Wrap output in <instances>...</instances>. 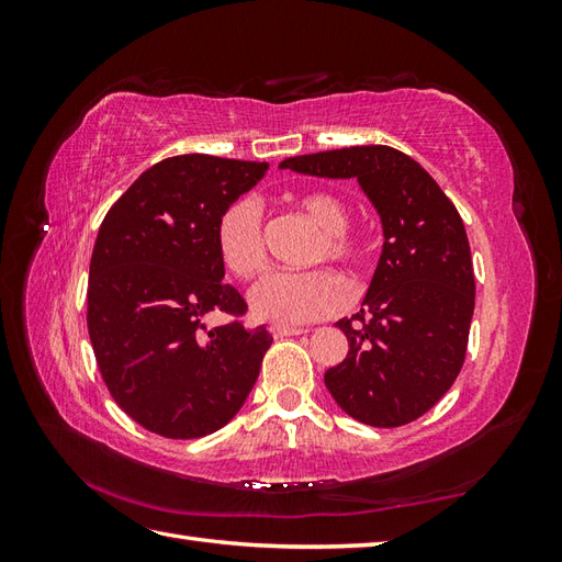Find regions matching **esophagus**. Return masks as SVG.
I'll use <instances>...</instances> for the list:
<instances>
[{"instance_id": "34e87169", "label": "esophagus", "mask_w": 562, "mask_h": 562, "mask_svg": "<svg viewBox=\"0 0 562 562\" xmlns=\"http://www.w3.org/2000/svg\"><path fill=\"white\" fill-rule=\"evenodd\" d=\"M307 330L304 328H293V326H271V335L274 337H293V335H304Z\"/></svg>"}]
</instances>
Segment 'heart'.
<instances>
[{
    "label": "heart",
    "mask_w": 562,
    "mask_h": 562,
    "mask_svg": "<svg viewBox=\"0 0 562 562\" xmlns=\"http://www.w3.org/2000/svg\"><path fill=\"white\" fill-rule=\"evenodd\" d=\"M297 209L318 227V239L312 248L310 262H335L349 274L366 262V246L349 232V203L328 190H310L295 196ZM215 250L220 262L236 279H252L267 267L265 217L255 199H239L220 215L215 229ZM252 314L277 323V326H300L333 316L347 300L345 283L335 271L318 267L307 271H274L250 291Z\"/></svg>",
    "instance_id": "heart-1"
}]
</instances>
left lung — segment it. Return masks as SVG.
<instances>
[{"instance_id": "obj_1", "label": "left lung", "mask_w": 562, "mask_h": 562, "mask_svg": "<svg viewBox=\"0 0 562 562\" xmlns=\"http://www.w3.org/2000/svg\"><path fill=\"white\" fill-rule=\"evenodd\" d=\"M318 178H356L382 217L384 246L363 310L337 323L347 359L326 386L347 415L403 427L446 396L467 359L475 281L462 217L403 151L359 145L281 161Z\"/></svg>"}]
</instances>
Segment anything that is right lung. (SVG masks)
<instances>
[{
    "mask_svg": "<svg viewBox=\"0 0 562 562\" xmlns=\"http://www.w3.org/2000/svg\"><path fill=\"white\" fill-rule=\"evenodd\" d=\"M269 164L168 157L114 201L89 269V335L112 398L151 434L201 438L239 413L271 345L223 283L217 220ZM233 318L209 331L202 316Z\"/></svg>",
    "mask_w": 562,
    "mask_h": 562,
    "instance_id": "right-lung-1",
    "label": "right lung"
}]
</instances>
